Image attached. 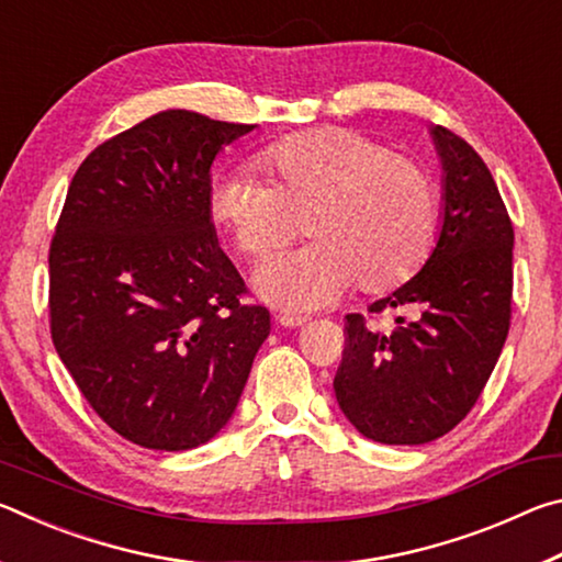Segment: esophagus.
<instances>
[{
	"label": "esophagus",
	"instance_id": "34e87169",
	"mask_svg": "<svg viewBox=\"0 0 562 562\" xmlns=\"http://www.w3.org/2000/svg\"><path fill=\"white\" fill-rule=\"evenodd\" d=\"M274 322H278L280 327H302V325H307V317H294V315H284V312H280V315H274Z\"/></svg>",
	"mask_w": 562,
	"mask_h": 562
}]
</instances>
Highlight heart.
I'll return each instance as SVG.
<instances>
[{"mask_svg":"<svg viewBox=\"0 0 562 562\" xmlns=\"http://www.w3.org/2000/svg\"><path fill=\"white\" fill-rule=\"evenodd\" d=\"M270 180L233 166L211 190V215L247 258H262L294 235L304 215L310 245L255 270L265 302L290 312L319 310L355 284L386 292L429 258L439 193L416 160L351 128L294 133L258 154Z\"/></svg>","mask_w":562,"mask_h":562,"instance_id":"1","label":"heart"}]
</instances>
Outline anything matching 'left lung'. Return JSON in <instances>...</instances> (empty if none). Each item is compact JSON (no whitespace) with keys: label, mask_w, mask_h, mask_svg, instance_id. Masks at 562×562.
I'll return each mask as SVG.
<instances>
[{"label":"left lung","mask_w":562,"mask_h":562,"mask_svg":"<svg viewBox=\"0 0 562 562\" xmlns=\"http://www.w3.org/2000/svg\"><path fill=\"white\" fill-rule=\"evenodd\" d=\"M441 158V225L412 280L369 312L412 307L394 329L347 315V349L335 376L341 414L367 439L429 443L471 412L506 345L513 294V225L483 158L434 126Z\"/></svg>","instance_id":"1"}]
</instances>
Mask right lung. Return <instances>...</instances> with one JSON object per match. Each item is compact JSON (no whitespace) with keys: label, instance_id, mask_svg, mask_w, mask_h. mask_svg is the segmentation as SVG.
<instances>
[{"label":"right lung","instance_id":"obj_1","mask_svg":"<svg viewBox=\"0 0 562 562\" xmlns=\"http://www.w3.org/2000/svg\"><path fill=\"white\" fill-rule=\"evenodd\" d=\"M255 126L168 109L76 170L49 250L52 339L123 439L195 449L231 422L270 312L211 221L215 156Z\"/></svg>","mask_w":562,"mask_h":562}]
</instances>
